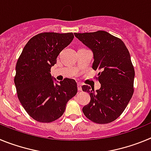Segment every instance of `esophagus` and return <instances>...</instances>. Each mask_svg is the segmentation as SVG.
<instances>
[{
  "instance_id": "obj_1",
  "label": "esophagus",
  "mask_w": 151,
  "mask_h": 151,
  "mask_svg": "<svg viewBox=\"0 0 151 151\" xmlns=\"http://www.w3.org/2000/svg\"><path fill=\"white\" fill-rule=\"evenodd\" d=\"M77 87H78V91H81L82 90V84H81V83L77 84Z\"/></svg>"
}]
</instances>
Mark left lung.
<instances>
[{
  "mask_svg": "<svg viewBox=\"0 0 151 151\" xmlns=\"http://www.w3.org/2000/svg\"><path fill=\"white\" fill-rule=\"evenodd\" d=\"M74 35L93 52L92 69L100 70L96 78L99 90L82 87L91 97L82 111L95 123H110L122 114L134 93V69L129 50L120 38L105 31Z\"/></svg>",
  "mask_w": 151,
  "mask_h": 151,
  "instance_id": "left-lung-1",
  "label": "left lung"
}]
</instances>
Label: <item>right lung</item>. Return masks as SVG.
<instances>
[{
    "label": "right lung",
    "instance_id": "right-lung-1",
    "mask_svg": "<svg viewBox=\"0 0 151 151\" xmlns=\"http://www.w3.org/2000/svg\"><path fill=\"white\" fill-rule=\"evenodd\" d=\"M72 32H43L31 38L19 57L14 83L18 98L27 113L40 122H51L63 114L66 103L77 93L74 79L54 84L50 68L71 43Z\"/></svg>",
    "mask_w": 151,
    "mask_h": 151
}]
</instances>
